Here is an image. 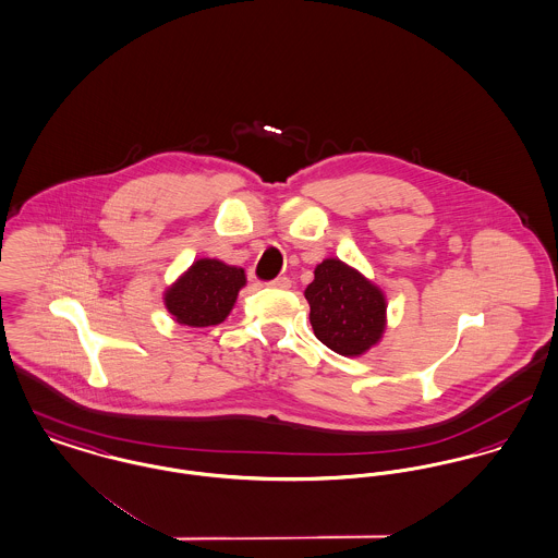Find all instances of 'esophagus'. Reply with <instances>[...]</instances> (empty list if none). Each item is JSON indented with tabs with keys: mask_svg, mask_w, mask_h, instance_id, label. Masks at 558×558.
<instances>
[{
	"mask_svg": "<svg viewBox=\"0 0 558 558\" xmlns=\"http://www.w3.org/2000/svg\"><path fill=\"white\" fill-rule=\"evenodd\" d=\"M269 287H274V289H291V278L280 276V278L271 280V282H269Z\"/></svg>",
	"mask_w": 558,
	"mask_h": 558,
	"instance_id": "obj_1",
	"label": "esophagus"
}]
</instances>
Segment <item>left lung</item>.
I'll return each mask as SVG.
<instances>
[{"label":"left lung","mask_w":558,"mask_h":558,"mask_svg":"<svg viewBox=\"0 0 558 558\" xmlns=\"http://www.w3.org/2000/svg\"><path fill=\"white\" fill-rule=\"evenodd\" d=\"M314 336L342 356H359L380 342L385 293L340 258H325L305 289Z\"/></svg>","instance_id":"8db88e82"}]
</instances>
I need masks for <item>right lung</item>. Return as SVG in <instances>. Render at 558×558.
Instances as JSON below:
<instances>
[{"instance_id":"1","label":"right lung","mask_w":558,"mask_h":558,"mask_svg":"<svg viewBox=\"0 0 558 558\" xmlns=\"http://www.w3.org/2000/svg\"><path fill=\"white\" fill-rule=\"evenodd\" d=\"M244 284L246 274L242 267L218 258H199L166 291L163 300L175 323L210 327L229 316Z\"/></svg>"}]
</instances>
